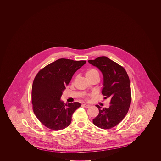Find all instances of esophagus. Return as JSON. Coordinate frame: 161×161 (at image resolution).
Instances as JSON below:
<instances>
[{"mask_svg": "<svg viewBox=\"0 0 161 161\" xmlns=\"http://www.w3.org/2000/svg\"><path fill=\"white\" fill-rule=\"evenodd\" d=\"M83 107H85V108H89V107H90V106L89 105H87V104H83L82 105Z\"/></svg>", "mask_w": 161, "mask_h": 161, "instance_id": "1", "label": "esophagus"}]
</instances>
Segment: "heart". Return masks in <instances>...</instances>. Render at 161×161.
<instances>
[{
  "instance_id": "heart-1",
  "label": "heart",
  "mask_w": 161,
  "mask_h": 161,
  "mask_svg": "<svg viewBox=\"0 0 161 161\" xmlns=\"http://www.w3.org/2000/svg\"><path fill=\"white\" fill-rule=\"evenodd\" d=\"M86 77L87 78V80L94 78V77L100 78V74L97 70L95 69H90L86 72Z\"/></svg>"
}]
</instances>
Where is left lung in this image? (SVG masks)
<instances>
[{"label":"left lung","instance_id":"left-lung-1","mask_svg":"<svg viewBox=\"0 0 161 161\" xmlns=\"http://www.w3.org/2000/svg\"><path fill=\"white\" fill-rule=\"evenodd\" d=\"M88 62L102 72V94L104 99H110V105L107 108L96 105L99 114L93 119V123L101 129H110L120 123L129 111L131 101L129 77L123 66L107 57H99Z\"/></svg>","mask_w":161,"mask_h":161}]
</instances>
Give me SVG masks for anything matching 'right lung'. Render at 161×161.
I'll return each instance as SVG.
<instances>
[{
  "label": "right lung",
  "mask_w": 161,
  "mask_h": 161,
  "mask_svg": "<svg viewBox=\"0 0 161 161\" xmlns=\"http://www.w3.org/2000/svg\"><path fill=\"white\" fill-rule=\"evenodd\" d=\"M86 63L60 58L41 69L34 78L31 92L33 112L47 128L60 130L70 125L72 116L81 104H65L60 98L74 73Z\"/></svg>",
  "instance_id": "right-lung-1"
}]
</instances>
